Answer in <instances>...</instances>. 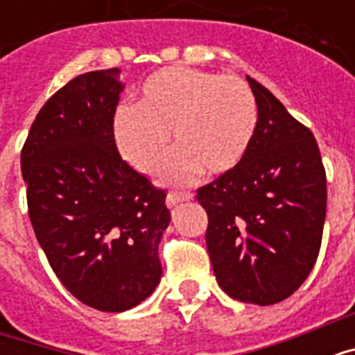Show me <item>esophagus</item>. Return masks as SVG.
Segmentation results:
<instances>
[{
    "instance_id": "obj_1",
    "label": "esophagus",
    "mask_w": 355,
    "mask_h": 355,
    "mask_svg": "<svg viewBox=\"0 0 355 355\" xmlns=\"http://www.w3.org/2000/svg\"><path fill=\"white\" fill-rule=\"evenodd\" d=\"M190 198H192V193L188 192H169V196H167V207H177L178 203L188 201Z\"/></svg>"
}]
</instances>
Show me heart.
<instances>
[{"label":"heart","mask_w":355,"mask_h":355,"mask_svg":"<svg viewBox=\"0 0 355 355\" xmlns=\"http://www.w3.org/2000/svg\"><path fill=\"white\" fill-rule=\"evenodd\" d=\"M257 129V104L245 83L230 76L171 66L152 73L137 106L123 104L112 121L114 140L127 162L152 175L169 150L167 182H186L203 169L230 173L243 162Z\"/></svg>","instance_id":"b5f03b06"}]
</instances>
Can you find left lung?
I'll return each mask as SVG.
<instances>
[{"mask_svg":"<svg viewBox=\"0 0 355 355\" xmlns=\"http://www.w3.org/2000/svg\"><path fill=\"white\" fill-rule=\"evenodd\" d=\"M257 129L243 162L198 190L207 251L232 298L268 306L291 297L320 254L327 178L312 131L259 81Z\"/></svg>","mask_w":355,"mask_h":355,"instance_id":"obj_1","label":"left lung"}]
</instances>
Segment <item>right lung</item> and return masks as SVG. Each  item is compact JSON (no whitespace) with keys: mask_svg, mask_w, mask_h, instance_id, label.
Returning <instances> with one entry per match:
<instances>
[{"mask_svg":"<svg viewBox=\"0 0 355 355\" xmlns=\"http://www.w3.org/2000/svg\"><path fill=\"white\" fill-rule=\"evenodd\" d=\"M119 68L81 73L45 102L20 154L28 215L53 272L83 304L125 312L162 279L167 193L117 152Z\"/></svg>","mask_w":355,"mask_h":355,"instance_id":"right-lung-1","label":"right lung"}]
</instances>
